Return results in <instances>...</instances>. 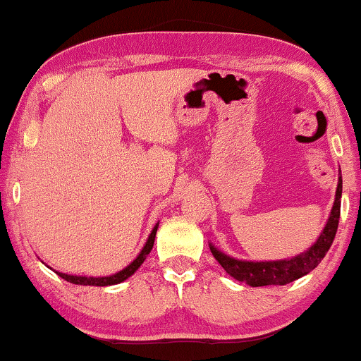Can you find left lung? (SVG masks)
I'll return each mask as SVG.
<instances>
[{
  "mask_svg": "<svg viewBox=\"0 0 361 361\" xmlns=\"http://www.w3.org/2000/svg\"><path fill=\"white\" fill-rule=\"evenodd\" d=\"M340 199H342V176H338V185L335 192V202L330 212L327 224L320 231L319 238L315 243L304 251V253L295 255L293 258L278 259V261H246L231 258L224 251L215 248L209 243L212 255L219 261L226 273L236 281L246 283L251 288H259V286H284L293 283V281L309 274L317 264L324 259L330 245L335 238L340 219Z\"/></svg>",
  "mask_w": 361,
  "mask_h": 361,
  "instance_id": "1",
  "label": "left lung"
}]
</instances>
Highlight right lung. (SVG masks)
Here are the masks:
<instances>
[{
    "label": "right lung",
    "mask_w": 361,
    "mask_h": 361,
    "mask_svg": "<svg viewBox=\"0 0 361 361\" xmlns=\"http://www.w3.org/2000/svg\"><path fill=\"white\" fill-rule=\"evenodd\" d=\"M157 226H159V221L154 225V228H152L151 235L147 236L146 243L145 246H142V250L140 251V255L136 256L135 259L131 261L130 264L126 266V268H123L121 271H118V273L115 274H110V276H75V274H66V273H59V271H56V273L61 276L62 279L68 281V283L72 284H80V286H113V284H120L123 283V281H126L130 276H133L137 271V268L145 263L146 256L151 253L152 246H154V238H156V231H157Z\"/></svg>",
    "instance_id": "obj_1"
}]
</instances>
